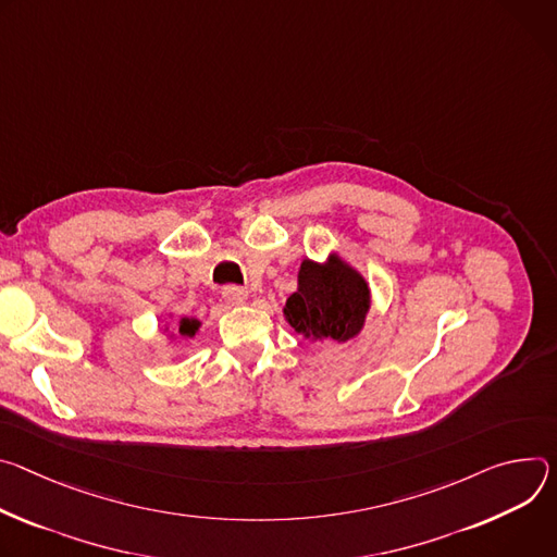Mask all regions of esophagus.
Here are the masks:
<instances>
[{
  "mask_svg": "<svg viewBox=\"0 0 557 557\" xmlns=\"http://www.w3.org/2000/svg\"><path fill=\"white\" fill-rule=\"evenodd\" d=\"M223 298H225V302H230V305H243V302L247 300V292H245L243 287L227 285V287L223 289Z\"/></svg>",
  "mask_w": 557,
  "mask_h": 557,
  "instance_id": "34e87169",
  "label": "esophagus"
}]
</instances>
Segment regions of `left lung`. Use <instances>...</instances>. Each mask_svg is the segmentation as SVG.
Instances as JSON below:
<instances>
[{"instance_id":"1","label":"left lung","mask_w":557,"mask_h":557,"mask_svg":"<svg viewBox=\"0 0 557 557\" xmlns=\"http://www.w3.org/2000/svg\"><path fill=\"white\" fill-rule=\"evenodd\" d=\"M296 283L283 307V317L296 334L312 343H347L362 332L372 310V289L343 257L332 252L323 263L302 259Z\"/></svg>"}]
</instances>
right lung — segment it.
Segmentation results:
<instances>
[{"mask_svg": "<svg viewBox=\"0 0 557 557\" xmlns=\"http://www.w3.org/2000/svg\"><path fill=\"white\" fill-rule=\"evenodd\" d=\"M199 327H201V321H199V319H195V317H181V319L176 321L174 330H170V325H165V327H163V332H168L170 343H174L176 338L193 341V338L197 336Z\"/></svg>", "mask_w": 557, "mask_h": 557, "instance_id": "1", "label": "right lung"}]
</instances>
